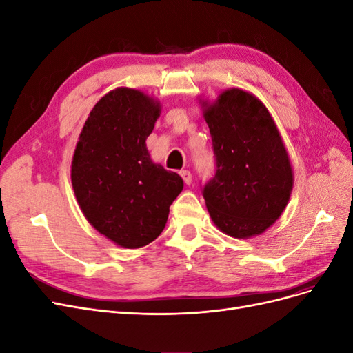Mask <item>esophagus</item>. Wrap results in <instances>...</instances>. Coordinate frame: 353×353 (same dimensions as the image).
Segmentation results:
<instances>
[{"label": "esophagus", "mask_w": 353, "mask_h": 353, "mask_svg": "<svg viewBox=\"0 0 353 353\" xmlns=\"http://www.w3.org/2000/svg\"><path fill=\"white\" fill-rule=\"evenodd\" d=\"M179 175L183 176V179H184V183L187 184V185H190L191 183H193V175H191V172L190 170H181L179 172Z\"/></svg>", "instance_id": "1"}]
</instances>
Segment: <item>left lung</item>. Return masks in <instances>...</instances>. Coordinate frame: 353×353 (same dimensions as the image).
I'll return each instance as SVG.
<instances>
[{
	"mask_svg": "<svg viewBox=\"0 0 353 353\" xmlns=\"http://www.w3.org/2000/svg\"><path fill=\"white\" fill-rule=\"evenodd\" d=\"M203 114L215 156V175L201 187L210 218L231 237L258 236L281 216L293 188L280 132L265 105L239 88Z\"/></svg>",
	"mask_w": 353,
	"mask_h": 353,
	"instance_id": "left-lung-1",
	"label": "left lung"
}]
</instances>
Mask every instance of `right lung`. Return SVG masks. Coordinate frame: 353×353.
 Masks as SVG:
<instances>
[{
    "label": "right lung",
    "instance_id": "obj_1",
    "mask_svg": "<svg viewBox=\"0 0 353 353\" xmlns=\"http://www.w3.org/2000/svg\"><path fill=\"white\" fill-rule=\"evenodd\" d=\"M159 113V103L140 91H110L94 105L74 148L70 176L85 218L126 249L160 236L184 187L145 147Z\"/></svg>",
    "mask_w": 353,
    "mask_h": 353
}]
</instances>
